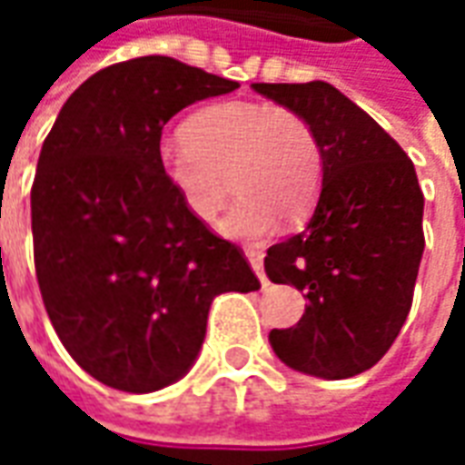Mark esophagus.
<instances>
[{
  "label": "esophagus",
  "instance_id": "obj_1",
  "mask_svg": "<svg viewBox=\"0 0 465 465\" xmlns=\"http://www.w3.org/2000/svg\"><path fill=\"white\" fill-rule=\"evenodd\" d=\"M246 259H249L253 273L259 276V282H262V286L266 289V286H269V279H266V273H263V252L252 246V249H246Z\"/></svg>",
  "mask_w": 465,
  "mask_h": 465
}]
</instances>
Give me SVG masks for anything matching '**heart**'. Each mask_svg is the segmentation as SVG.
<instances>
[{"mask_svg":"<svg viewBox=\"0 0 465 465\" xmlns=\"http://www.w3.org/2000/svg\"><path fill=\"white\" fill-rule=\"evenodd\" d=\"M159 172L199 222H212L239 196L222 229L259 239L279 216L302 222L319 199L323 149L312 122L293 109L266 102H222L189 116L183 136L163 139Z\"/></svg>","mask_w":465,"mask_h":465,"instance_id":"b5f03b06","label":"heart"}]
</instances>
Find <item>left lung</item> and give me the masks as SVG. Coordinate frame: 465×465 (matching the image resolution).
Returning a JSON list of instances; mask_svg holds the SVG:
<instances>
[{
  "mask_svg": "<svg viewBox=\"0 0 465 465\" xmlns=\"http://www.w3.org/2000/svg\"><path fill=\"white\" fill-rule=\"evenodd\" d=\"M253 92L306 116L323 149L312 219L263 259L266 276L296 286L309 306L269 341L289 369L351 379L383 359L411 312L426 243L416 169L336 86L253 84Z\"/></svg>",
  "mask_w": 465,
  "mask_h": 465,
  "instance_id": "obj_1",
  "label": "left lung"
}]
</instances>
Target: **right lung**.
I'll list each match as a JSON object with an SVG mask.
<instances>
[{"label": "right lung", "instance_id": "obj_1", "mask_svg": "<svg viewBox=\"0 0 465 465\" xmlns=\"http://www.w3.org/2000/svg\"><path fill=\"white\" fill-rule=\"evenodd\" d=\"M239 82L172 56L89 76L36 162L32 236L59 341L112 389L149 393L199 356L219 293L262 289L243 252L183 209L159 172L163 124Z\"/></svg>", "mask_w": 465, "mask_h": 465}]
</instances>
